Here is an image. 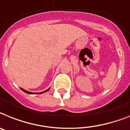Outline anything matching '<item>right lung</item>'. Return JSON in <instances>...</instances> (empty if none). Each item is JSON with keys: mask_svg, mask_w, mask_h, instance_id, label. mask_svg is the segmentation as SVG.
Returning a JSON list of instances; mask_svg holds the SVG:
<instances>
[{"mask_svg": "<svg viewBox=\"0 0 130 130\" xmlns=\"http://www.w3.org/2000/svg\"><path fill=\"white\" fill-rule=\"evenodd\" d=\"M50 89V88H49V89H47L46 90H45V91H43V92H29V91H27V90H24V89H22V88H21V90H22V91H24V92H26V93H27V94H42V93H43V92H47V91H48Z\"/></svg>", "mask_w": 130, "mask_h": 130, "instance_id": "1", "label": "right lung"}]
</instances>
